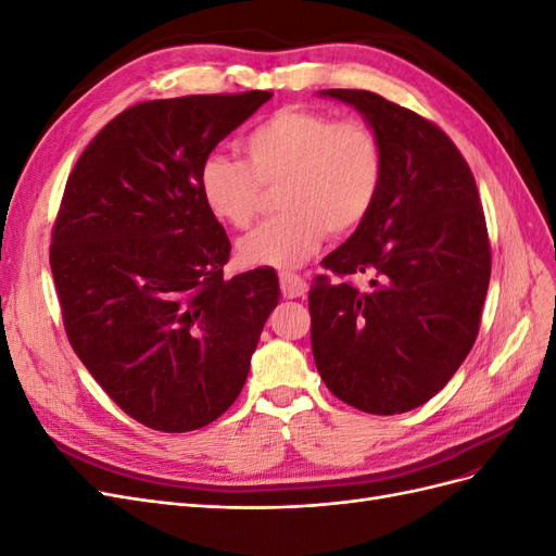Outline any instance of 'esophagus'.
Here are the masks:
<instances>
[{"instance_id": "obj_1", "label": "esophagus", "mask_w": 556, "mask_h": 556, "mask_svg": "<svg viewBox=\"0 0 556 556\" xmlns=\"http://www.w3.org/2000/svg\"><path fill=\"white\" fill-rule=\"evenodd\" d=\"M280 290H282V296L299 299L308 292V282L296 274L285 271V274H280Z\"/></svg>"}]
</instances>
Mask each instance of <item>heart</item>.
<instances>
[{"label":"heart","instance_id":"b5f03b06","mask_svg":"<svg viewBox=\"0 0 556 556\" xmlns=\"http://www.w3.org/2000/svg\"><path fill=\"white\" fill-rule=\"evenodd\" d=\"M245 162L225 153L204 157L197 190L217 223L243 229L257 215L264 190L276 206L239 241L245 266L294 268L331 237H345L371 215L384 174L382 146L371 125L333 121L323 111L285 106L243 139Z\"/></svg>","mask_w":556,"mask_h":556}]
</instances>
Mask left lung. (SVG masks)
I'll return each instance as SVG.
<instances>
[{"mask_svg": "<svg viewBox=\"0 0 556 556\" xmlns=\"http://www.w3.org/2000/svg\"><path fill=\"white\" fill-rule=\"evenodd\" d=\"M355 106L382 146L371 215L323 260L308 292L319 376L348 406L396 415L439 394L473 348L492 248L476 178L447 134L368 90H323ZM352 275L371 277L357 289Z\"/></svg>", "mask_w": 556, "mask_h": 556, "instance_id": "8db88e82", "label": "left lung"}]
</instances>
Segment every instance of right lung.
Wrapping results in <instances>:
<instances>
[{"label":"right lung","instance_id":"add662e5","mask_svg":"<svg viewBox=\"0 0 556 556\" xmlns=\"http://www.w3.org/2000/svg\"><path fill=\"white\" fill-rule=\"evenodd\" d=\"M271 92L190 94L129 106L83 150L50 243L62 319L78 359L137 422L182 433L241 394L274 268L225 278L231 243L197 172Z\"/></svg>","mask_w":556,"mask_h":556}]
</instances>
